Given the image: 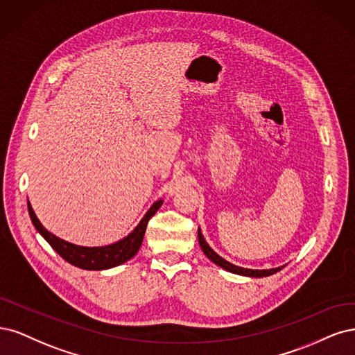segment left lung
<instances>
[{"label":"left lung","instance_id":"obj_1","mask_svg":"<svg viewBox=\"0 0 355 355\" xmlns=\"http://www.w3.org/2000/svg\"><path fill=\"white\" fill-rule=\"evenodd\" d=\"M198 239H199V245L203 250V254L207 255L214 264H216L218 267H221L223 270L228 271V272H233V274H239V276H246V277H254V279H258V277H268L271 276V274L280 271L284 266L282 267H276V268H268V270H252V268H245V267H239V266H234L232 264V262H228L227 259H224L223 257H220L218 254L215 252V250L208 245L207 240H205L203 234H202V230L200 227L198 228Z\"/></svg>","mask_w":355,"mask_h":355}]
</instances>
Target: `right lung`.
I'll return each instance as SVG.
<instances>
[{
	"label": "right lung",
	"mask_w": 355,
	"mask_h": 355,
	"mask_svg": "<svg viewBox=\"0 0 355 355\" xmlns=\"http://www.w3.org/2000/svg\"><path fill=\"white\" fill-rule=\"evenodd\" d=\"M162 203H164V199L156 200L150 207V209L144 214L141 221L137 224V227L128 236H125L123 239L118 240V242L106 245V246H81V245L66 242V240L50 233L47 228L41 224L38 216L35 215V212H33L29 200H28V211H29L32 224L37 228V232L47 240L49 245L64 261L83 270L101 271V270L118 267L123 264V262L131 259L137 252H139V249L143 243L147 223L157 212V209L162 207Z\"/></svg>",
	"instance_id": "1"
}]
</instances>
